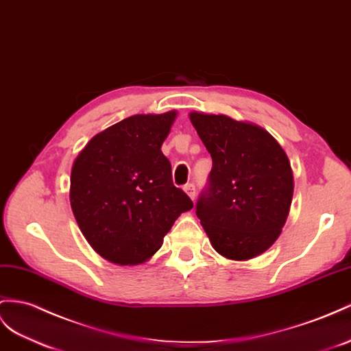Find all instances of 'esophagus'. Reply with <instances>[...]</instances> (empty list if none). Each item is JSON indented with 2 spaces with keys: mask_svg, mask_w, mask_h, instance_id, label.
<instances>
[{
  "mask_svg": "<svg viewBox=\"0 0 351 351\" xmlns=\"http://www.w3.org/2000/svg\"><path fill=\"white\" fill-rule=\"evenodd\" d=\"M184 191L188 194V197H190L191 200L195 199V186L193 184H188L184 186Z\"/></svg>",
  "mask_w": 351,
  "mask_h": 351,
  "instance_id": "34e87169",
  "label": "esophagus"
}]
</instances>
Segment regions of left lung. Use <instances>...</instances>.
Listing matches in <instances>:
<instances>
[{"instance_id":"left-lung-1","label":"left lung","mask_w":351,"mask_h":351,"mask_svg":"<svg viewBox=\"0 0 351 351\" xmlns=\"http://www.w3.org/2000/svg\"><path fill=\"white\" fill-rule=\"evenodd\" d=\"M190 121L213 161L195 210L213 249L237 263L263 255L291 210L293 173L285 149L255 123L200 111Z\"/></svg>"}]
</instances>
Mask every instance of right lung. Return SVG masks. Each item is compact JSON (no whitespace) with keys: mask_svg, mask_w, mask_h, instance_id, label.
Here are the masks:
<instances>
[{"mask_svg":"<svg viewBox=\"0 0 351 351\" xmlns=\"http://www.w3.org/2000/svg\"><path fill=\"white\" fill-rule=\"evenodd\" d=\"M178 111L136 114L99 132L71 169L69 202L96 254L121 267L148 261L193 202L161 152Z\"/></svg>","mask_w":351,"mask_h":351,"instance_id":"obj_1","label":"right lung"}]
</instances>
